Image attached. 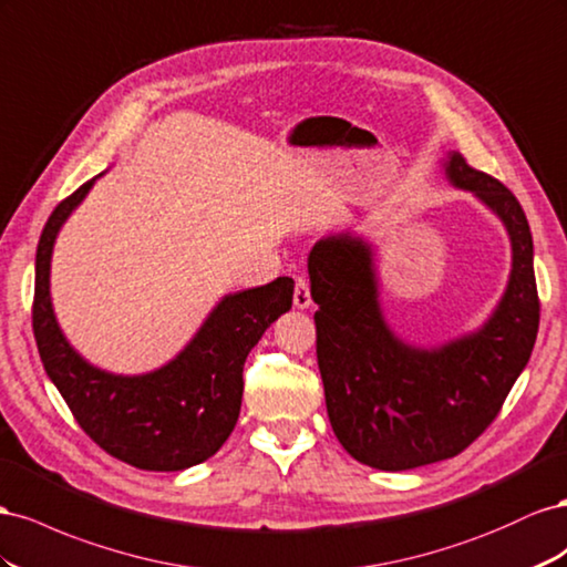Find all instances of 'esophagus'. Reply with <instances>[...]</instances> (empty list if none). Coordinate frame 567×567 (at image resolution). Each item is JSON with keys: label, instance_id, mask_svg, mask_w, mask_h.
Instances as JSON below:
<instances>
[{"label": "esophagus", "instance_id": "1", "mask_svg": "<svg viewBox=\"0 0 567 567\" xmlns=\"http://www.w3.org/2000/svg\"><path fill=\"white\" fill-rule=\"evenodd\" d=\"M313 301H311V287H309V280L303 278V275H299L297 278V285H295V306L297 309H309Z\"/></svg>", "mask_w": 567, "mask_h": 567}]
</instances>
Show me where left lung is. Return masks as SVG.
<instances>
[{
	"label": "left lung",
	"mask_w": 567,
	"mask_h": 567,
	"mask_svg": "<svg viewBox=\"0 0 567 567\" xmlns=\"http://www.w3.org/2000/svg\"><path fill=\"white\" fill-rule=\"evenodd\" d=\"M446 175L504 220L513 245L508 289L480 332L432 351L403 344L384 326L361 239H320L309 256L330 425L355 461L378 471H411L471 446L504 406L539 330L532 233L520 202L458 152L449 156Z\"/></svg>",
	"instance_id": "8db88e82"
}]
</instances>
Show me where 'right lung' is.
Returning a JSON list of instances; mask_svg holds the SVG:
<instances>
[{
  "label": "right lung",
  "mask_w": 567,
  "mask_h": 567,
  "mask_svg": "<svg viewBox=\"0 0 567 567\" xmlns=\"http://www.w3.org/2000/svg\"><path fill=\"white\" fill-rule=\"evenodd\" d=\"M92 183L94 177L69 194L40 235L32 297L40 359L78 425L109 456L140 471H185L212 458L235 430L245 361L270 322L292 309L295 280L278 278L225 297L187 349L150 375L123 378L92 368L61 334L50 299L56 233Z\"/></svg>",
  "instance_id": "right-lung-1"
}]
</instances>
